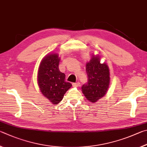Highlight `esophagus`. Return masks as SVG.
<instances>
[{
	"label": "esophagus",
	"instance_id": "obj_1",
	"mask_svg": "<svg viewBox=\"0 0 147 147\" xmlns=\"http://www.w3.org/2000/svg\"><path fill=\"white\" fill-rule=\"evenodd\" d=\"M72 86L74 87H78L80 86V83L78 82V83H72Z\"/></svg>",
	"mask_w": 147,
	"mask_h": 147
}]
</instances>
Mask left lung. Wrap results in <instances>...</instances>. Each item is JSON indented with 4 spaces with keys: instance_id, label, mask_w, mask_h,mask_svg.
<instances>
[{
    "instance_id": "1",
    "label": "left lung",
    "mask_w": 147,
    "mask_h": 147,
    "mask_svg": "<svg viewBox=\"0 0 147 147\" xmlns=\"http://www.w3.org/2000/svg\"><path fill=\"white\" fill-rule=\"evenodd\" d=\"M101 57L92 54L90 61L86 64L88 82L81 87L87 100L95 103L107 93L110 85V70L106 63H101Z\"/></svg>"
}]
</instances>
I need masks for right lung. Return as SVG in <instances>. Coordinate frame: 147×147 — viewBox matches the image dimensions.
<instances>
[{
	"instance_id": "1",
	"label": "right lung",
	"mask_w": 147,
	"mask_h": 147,
	"mask_svg": "<svg viewBox=\"0 0 147 147\" xmlns=\"http://www.w3.org/2000/svg\"><path fill=\"white\" fill-rule=\"evenodd\" d=\"M60 60L58 53L48 54L41 60L37 72V84L40 92L53 105L62 101L72 86L65 81V74L59 70Z\"/></svg>"
}]
</instances>
